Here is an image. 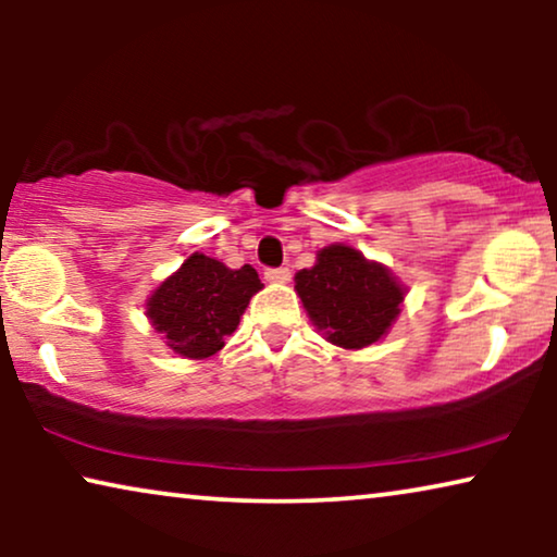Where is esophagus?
Here are the masks:
<instances>
[{"label":"esophagus","mask_w":557,"mask_h":557,"mask_svg":"<svg viewBox=\"0 0 557 557\" xmlns=\"http://www.w3.org/2000/svg\"><path fill=\"white\" fill-rule=\"evenodd\" d=\"M263 278L269 281V284H286V281L292 278V271H288L286 265H281V269H265Z\"/></svg>","instance_id":"obj_1"}]
</instances>
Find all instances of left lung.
Instances as JSON below:
<instances>
[{
	"instance_id": "1",
	"label": "left lung",
	"mask_w": 557,
	"mask_h": 557,
	"mask_svg": "<svg viewBox=\"0 0 557 557\" xmlns=\"http://www.w3.org/2000/svg\"><path fill=\"white\" fill-rule=\"evenodd\" d=\"M296 294L326 339L345 349L377 342L398 317L403 288L380 263L349 246L317 253L311 269L296 273Z\"/></svg>"
}]
</instances>
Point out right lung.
<instances>
[{
    "label": "right lung",
    "instance_id": "add662e5",
    "mask_svg": "<svg viewBox=\"0 0 557 557\" xmlns=\"http://www.w3.org/2000/svg\"><path fill=\"white\" fill-rule=\"evenodd\" d=\"M261 288L253 265L227 269L215 258L193 253L151 294L147 314L174 352L202 360L225 345L250 296Z\"/></svg>",
    "mask_w": 557,
    "mask_h": 557
}]
</instances>
